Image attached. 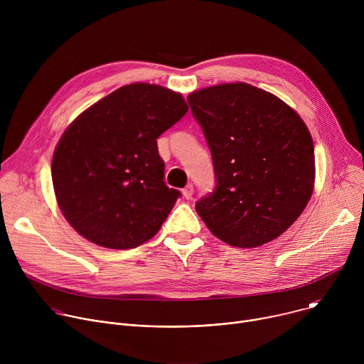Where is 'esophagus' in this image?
Segmentation results:
<instances>
[{
	"label": "esophagus",
	"instance_id": "34e87169",
	"mask_svg": "<svg viewBox=\"0 0 364 364\" xmlns=\"http://www.w3.org/2000/svg\"><path fill=\"white\" fill-rule=\"evenodd\" d=\"M193 193H194L193 184H187V186L183 188V196H184V198H187V200H190V198L193 197Z\"/></svg>",
	"mask_w": 364,
	"mask_h": 364
}]
</instances>
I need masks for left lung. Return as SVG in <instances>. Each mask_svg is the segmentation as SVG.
<instances>
[{"label": "left lung", "mask_w": 364, "mask_h": 364, "mask_svg": "<svg viewBox=\"0 0 364 364\" xmlns=\"http://www.w3.org/2000/svg\"><path fill=\"white\" fill-rule=\"evenodd\" d=\"M210 146L216 190L196 203L209 230L236 247L282 235L314 190V144L301 117L249 83H222L187 96Z\"/></svg>", "instance_id": "left-lung-1"}]
</instances>
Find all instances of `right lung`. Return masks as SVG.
I'll return each mask as SVG.
<instances>
[{"label":"right lung","instance_id":"obj_1","mask_svg":"<svg viewBox=\"0 0 364 364\" xmlns=\"http://www.w3.org/2000/svg\"><path fill=\"white\" fill-rule=\"evenodd\" d=\"M187 111L181 93L131 83L66 128L51 180L59 209L80 236L103 247L132 249L160 230L180 191L164 183L157 138Z\"/></svg>","mask_w":364,"mask_h":364}]
</instances>
